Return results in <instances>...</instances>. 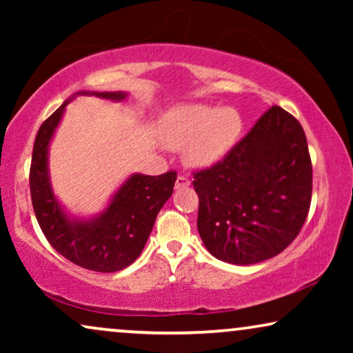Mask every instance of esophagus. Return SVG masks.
Here are the masks:
<instances>
[{
  "label": "esophagus",
  "mask_w": 353,
  "mask_h": 353,
  "mask_svg": "<svg viewBox=\"0 0 353 353\" xmlns=\"http://www.w3.org/2000/svg\"><path fill=\"white\" fill-rule=\"evenodd\" d=\"M190 178L188 176H185V175H178V178H176V181H175V188L176 190H181V188H186V186H190Z\"/></svg>",
  "instance_id": "34e87169"
}]
</instances>
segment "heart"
I'll return each mask as SVG.
<instances>
[{"label":"heart","instance_id":"b5f03b06","mask_svg":"<svg viewBox=\"0 0 353 353\" xmlns=\"http://www.w3.org/2000/svg\"><path fill=\"white\" fill-rule=\"evenodd\" d=\"M243 120L238 110L186 104L167 115L162 139L170 149H185L191 165L209 167L221 161L238 141Z\"/></svg>","mask_w":353,"mask_h":353}]
</instances>
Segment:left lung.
Returning a JSON list of instances; mask_svg holds the SVG:
<instances>
[{"mask_svg": "<svg viewBox=\"0 0 353 353\" xmlns=\"http://www.w3.org/2000/svg\"><path fill=\"white\" fill-rule=\"evenodd\" d=\"M197 230L223 262L252 265L283 252L312 202V161L299 120L273 105L210 168L192 173Z\"/></svg>", "mask_w": 353, "mask_h": 353, "instance_id": "1", "label": "left lung"}]
</instances>
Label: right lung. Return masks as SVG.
Instances as JSON below:
<instances>
[{
    "mask_svg": "<svg viewBox=\"0 0 353 353\" xmlns=\"http://www.w3.org/2000/svg\"><path fill=\"white\" fill-rule=\"evenodd\" d=\"M120 101L125 93H90ZM65 101L38 130L30 165V194L38 225L48 243L72 263L93 272L114 273L127 268L143 252L159 210L172 196L176 172L151 176L134 173L119 188L103 214L93 220L65 215L51 190L48 175V146L64 114Z\"/></svg>",
    "mask_w": 353,
    "mask_h": 353,
    "instance_id": "right-lung-1",
    "label": "right lung"
}]
</instances>
